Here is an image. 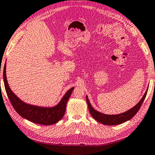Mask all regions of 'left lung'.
Instances as JSON below:
<instances>
[{"mask_svg": "<svg viewBox=\"0 0 155 155\" xmlns=\"http://www.w3.org/2000/svg\"><path fill=\"white\" fill-rule=\"evenodd\" d=\"M147 92V89L146 90V93H145V94L143 95V96L141 101L138 102V104L137 105H135L134 107L129 109V110L125 111L124 113L117 114V115H107V114H102L101 112H99V111L95 110V109L92 107L91 104H90V102L89 101V99H88L87 96L86 97V99H87L89 112L92 116V117L94 118L95 120L103 125H115L125 123L126 121L129 120L130 119H131L133 116H134L136 115V114L139 111L140 108H141V106L142 105L145 98H146Z\"/></svg>", "mask_w": 155, "mask_h": 155, "instance_id": "8db88e82", "label": "left lung"}]
</instances>
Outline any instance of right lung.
Listing matches in <instances>:
<instances>
[{
	"instance_id": "1",
	"label": "right lung",
	"mask_w": 155,
	"mask_h": 155,
	"mask_svg": "<svg viewBox=\"0 0 155 155\" xmlns=\"http://www.w3.org/2000/svg\"><path fill=\"white\" fill-rule=\"evenodd\" d=\"M6 66L3 70V80L5 88L12 105L21 116L35 123L44 125H53L58 123L63 117L66 111V103L69 99L74 87H72L66 93L59 103L53 107H41L26 104L21 101L9 87L6 78Z\"/></svg>"
}]
</instances>
